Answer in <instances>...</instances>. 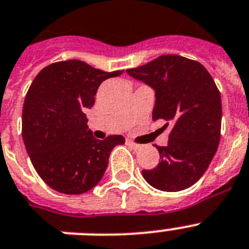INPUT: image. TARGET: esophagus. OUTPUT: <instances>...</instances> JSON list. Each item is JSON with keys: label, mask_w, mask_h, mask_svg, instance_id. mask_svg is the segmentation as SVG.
I'll return each instance as SVG.
<instances>
[{"label": "esophagus", "mask_w": 249, "mask_h": 249, "mask_svg": "<svg viewBox=\"0 0 249 249\" xmlns=\"http://www.w3.org/2000/svg\"><path fill=\"white\" fill-rule=\"evenodd\" d=\"M127 145L131 146V147H132L133 150H139V148L141 147V145H139V143H136V142L131 141V140H127Z\"/></svg>", "instance_id": "1"}]
</instances>
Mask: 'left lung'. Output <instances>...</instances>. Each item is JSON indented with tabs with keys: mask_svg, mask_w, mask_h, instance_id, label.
I'll return each mask as SVG.
<instances>
[{
	"mask_svg": "<svg viewBox=\"0 0 249 249\" xmlns=\"http://www.w3.org/2000/svg\"><path fill=\"white\" fill-rule=\"evenodd\" d=\"M127 73L155 90L152 120L173 129L166 146H156L160 162L142 170L151 186L180 191L207 171L220 140L222 101L213 78L200 63L180 55H161Z\"/></svg>",
	"mask_w": 249,
	"mask_h": 249,
	"instance_id": "1",
	"label": "left lung"
}]
</instances>
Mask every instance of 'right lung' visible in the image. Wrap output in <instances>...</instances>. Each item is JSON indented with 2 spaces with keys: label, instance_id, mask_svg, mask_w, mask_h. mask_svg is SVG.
<instances>
[{
  "label": "right lung",
  "instance_id": "1",
  "mask_svg": "<svg viewBox=\"0 0 249 249\" xmlns=\"http://www.w3.org/2000/svg\"><path fill=\"white\" fill-rule=\"evenodd\" d=\"M122 73L65 60L45 67L31 83L23 103L22 139L36 173L54 190L75 195L94 188L110 151L124 143L121 135L94 139L84 113L93 107L101 83Z\"/></svg>",
  "mask_w": 249,
  "mask_h": 249
}]
</instances>
